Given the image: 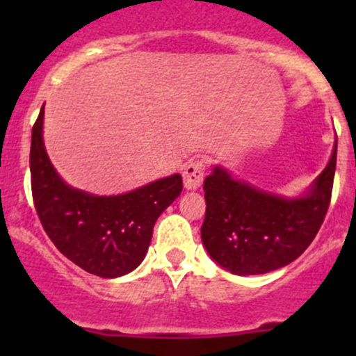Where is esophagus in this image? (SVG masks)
<instances>
[{"label": "esophagus", "mask_w": 356, "mask_h": 356, "mask_svg": "<svg viewBox=\"0 0 356 356\" xmlns=\"http://www.w3.org/2000/svg\"><path fill=\"white\" fill-rule=\"evenodd\" d=\"M204 172H207V163L203 160H191L186 163L182 177H184L186 189H198L204 179Z\"/></svg>", "instance_id": "esophagus-1"}]
</instances>
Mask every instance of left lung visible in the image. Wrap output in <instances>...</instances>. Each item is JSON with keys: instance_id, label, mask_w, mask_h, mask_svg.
Listing matches in <instances>:
<instances>
[{"instance_id": "1", "label": "left lung", "mask_w": 356, "mask_h": 356, "mask_svg": "<svg viewBox=\"0 0 356 356\" xmlns=\"http://www.w3.org/2000/svg\"><path fill=\"white\" fill-rule=\"evenodd\" d=\"M337 141L327 167L307 196L286 200L232 179L215 167L204 179L201 241L236 275L267 274L296 260L317 236L332 195Z\"/></svg>"}]
</instances>
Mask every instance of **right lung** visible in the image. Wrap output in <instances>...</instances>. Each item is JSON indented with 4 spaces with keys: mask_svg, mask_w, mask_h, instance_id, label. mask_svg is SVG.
I'll list each match as a JSON object with an SVG mask.
<instances>
[{
    "mask_svg": "<svg viewBox=\"0 0 356 356\" xmlns=\"http://www.w3.org/2000/svg\"><path fill=\"white\" fill-rule=\"evenodd\" d=\"M42 108L32 127L29 158L32 200L42 229L60 253L89 274L106 279L129 274L145 258L156 218L181 195L182 177L174 174L118 196L70 188L46 155Z\"/></svg>",
    "mask_w": 356,
    "mask_h": 356,
    "instance_id": "right-lung-1",
    "label": "right lung"
}]
</instances>
